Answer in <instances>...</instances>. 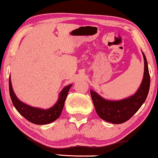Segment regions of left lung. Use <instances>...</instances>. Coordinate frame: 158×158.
Wrapping results in <instances>:
<instances>
[{
	"instance_id": "obj_1",
	"label": "left lung",
	"mask_w": 158,
	"mask_h": 158,
	"mask_svg": "<svg viewBox=\"0 0 158 158\" xmlns=\"http://www.w3.org/2000/svg\"><path fill=\"white\" fill-rule=\"evenodd\" d=\"M144 59V73L140 86L135 94L120 100H109L90 90L96 111L101 119L114 124H121L128 121L139 109L147 97L150 87V76L146 56Z\"/></svg>"
}]
</instances>
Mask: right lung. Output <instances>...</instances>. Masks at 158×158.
Returning a JSON list of instances; mask_svg holds the SVG:
<instances>
[{
    "label": "right lung",
    "mask_w": 158,
    "mask_h": 158,
    "mask_svg": "<svg viewBox=\"0 0 158 158\" xmlns=\"http://www.w3.org/2000/svg\"><path fill=\"white\" fill-rule=\"evenodd\" d=\"M71 86L72 85H69L61 90V91L59 93V99L53 106L48 109H42V108L28 106L21 102L19 98L16 97L15 92L13 91L10 77L9 79L10 94L13 106H15L19 113L21 114L25 119L36 125L48 124L55 121L60 117L61 111L64 108L65 99Z\"/></svg>",
    "instance_id": "right-lung-1"
}]
</instances>
